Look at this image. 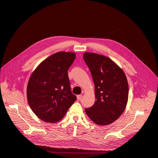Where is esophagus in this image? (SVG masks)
Segmentation results:
<instances>
[{
	"label": "esophagus",
	"instance_id": "34e87169",
	"mask_svg": "<svg viewBox=\"0 0 158 158\" xmlns=\"http://www.w3.org/2000/svg\"><path fill=\"white\" fill-rule=\"evenodd\" d=\"M82 95H77V100H79V101L81 100V99L82 98Z\"/></svg>",
	"mask_w": 158,
	"mask_h": 158
}]
</instances>
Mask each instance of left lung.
I'll return each instance as SVG.
<instances>
[{"instance_id": "left-lung-1", "label": "left lung", "mask_w": 158, "mask_h": 158, "mask_svg": "<svg viewBox=\"0 0 158 158\" xmlns=\"http://www.w3.org/2000/svg\"><path fill=\"white\" fill-rule=\"evenodd\" d=\"M83 58L92 73L96 99L85 112L98 125H108L120 117L126 107L129 86L126 74L107 57L86 52Z\"/></svg>"}]
</instances>
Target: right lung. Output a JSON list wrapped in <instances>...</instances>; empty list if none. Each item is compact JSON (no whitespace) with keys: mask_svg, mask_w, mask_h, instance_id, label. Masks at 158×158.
<instances>
[{"mask_svg":"<svg viewBox=\"0 0 158 158\" xmlns=\"http://www.w3.org/2000/svg\"><path fill=\"white\" fill-rule=\"evenodd\" d=\"M75 58L73 52H57L40 63L31 76L27 88V101L41 120L60 121L76 101L68 76Z\"/></svg>","mask_w":158,"mask_h":158,"instance_id":"1","label":"right lung"}]
</instances>
